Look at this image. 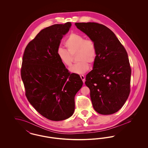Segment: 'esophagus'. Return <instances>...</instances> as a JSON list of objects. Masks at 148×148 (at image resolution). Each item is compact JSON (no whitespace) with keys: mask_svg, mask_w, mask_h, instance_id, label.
Instances as JSON below:
<instances>
[{"mask_svg":"<svg viewBox=\"0 0 148 148\" xmlns=\"http://www.w3.org/2000/svg\"><path fill=\"white\" fill-rule=\"evenodd\" d=\"M80 77H81V79H82L83 83H84L85 81V77L83 75H80Z\"/></svg>","mask_w":148,"mask_h":148,"instance_id":"obj_1","label":"esophagus"}]
</instances>
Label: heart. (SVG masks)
Instances as JSON below:
<instances>
[{
  "mask_svg": "<svg viewBox=\"0 0 148 148\" xmlns=\"http://www.w3.org/2000/svg\"><path fill=\"white\" fill-rule=\"evenodd\" d=\"M64 44L68 51L59 47L56 54L62 63L70 66L73 62L71 54L77 53L78 63L69 68L71 72L83 74L89 69V63L92 64L97 58V47L94 42L90 39H85L83 35L71 33L64 41Z\"/></svg>",
  "mask_w": 148,
  "mask_h": 148,
  "instance_id": "1",
  "label": "heart"
}]
</instances>
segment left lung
Segmentation results:
<instances>
[{
    "mask_svg": "<svg viewBox=\"0 0 148 148\" xmlns=\"http://www.w3.org/2000/svg\"><path fill=\"white\" fill-rule=\"evenodd\" d=\"M75 25L97 47L93 69L86 76L94 110L103 115L117 112L129 95L132 71L127 51L110 29L97 23Z\"/></svg>",
    "mask_w": 148,
    "mask_h": 148,
    "instance_id": "left-lung-1",
    "label": "left lung"
}]
</instances>
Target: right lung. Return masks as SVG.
Instances as JSON below:
<instances>
[{
	"instance_id": "1",
	"label": "right lung",
	"mask_w": 148,
	"mask_h": 148,
	"mask_svg": "<svg viewBox=\"0 0 148 148\" xmlns=\"http://www.w3.org/2000/svg\"><path fill=\"white\" fill-rule=\"evenodd\" d=\"M70 22L42 30L24 50L21 79L29 102L42 116L53 121L70 118L74 97L83 85L80 76L71 74L56 54Z\"/></svg>"
}]
</instances>
